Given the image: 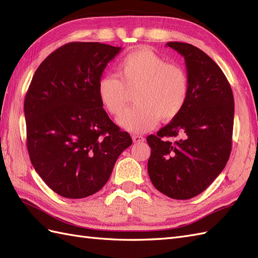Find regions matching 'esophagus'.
<instances>
[{"mask_svg": "<svg viewBox=\"0 0 258 258\" xmlns=\"http://www.w3.org/2000/svg\"><path fill=\"white\" fill-rule=\"evenodd\" d=\"M132 139H133L134 143H141V142H144L145 141V139L143 138V136H141V135H133Z\"/></svg>", "mask_w": 258, "mask_h": 258, "instance_id": "34e87169", "label": "esophagus"}]
</instances>
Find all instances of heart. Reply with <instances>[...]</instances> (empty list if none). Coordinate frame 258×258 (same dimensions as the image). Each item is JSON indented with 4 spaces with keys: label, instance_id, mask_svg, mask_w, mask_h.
<instances>
[{
    "label": "heart",
    "instance_id": "obj_1",
    "mask_svg": "<svg viewBox=\"0 0 258 258\" xmlns=\"http://www.w3.org/2000/svg\"><path fill=\"white\" fill-rule=\"evenodd\" d=\"M118 75L105 74L97 81V95L103 106L115 116L127 105L128 92L136 90V105L125 112L117 123L131 133L154 128L160 118L168 122L179 115L189 95L186 71L169 64L150 48L127 54L117 67Z\"/></svg>",
    "mask_w": 258,
    "mask_h": 258
}]
</instances>
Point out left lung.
I'll return each instance as SVG.
<instances>
[{
    "label": "left lung",
    "instance_id": "1",
    "mask_svg": "<svg viewBox=\"0 0 258 258\" xmlns=\"http://www.w3.org/2000/svg\"><path fill=\"white\" fill-rule=\"evenodd\" d=\"M166 46L185 59L189 95L179 115L147 136L152 150L147 172L161 193L188 200L204 191L228 161L234 96L223 71L206 53L188 43L168 42Z\"/></svg>",
    "mask_w": 258,
    "mask_h": 258
}]
</instances>
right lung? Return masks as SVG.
<instances>
[{
    "label": "right lung",
    "instance_id": "obj_1",
    "mask_svg": "<svg viewBox=\"0 0 258 258\" xmlns=\"http://www.w3.org/2000/svg\"><path fill=\"white\" fill-rule=\"evenodd\" d=\"M120 47L68 43L35 71L24 100L27 151L36 173L56 194L84 199L100 190L132 144L97 95V81Z\"/></svg>",
    "mask_w": 258,
    "mask_h": 258
}]
</instances>
